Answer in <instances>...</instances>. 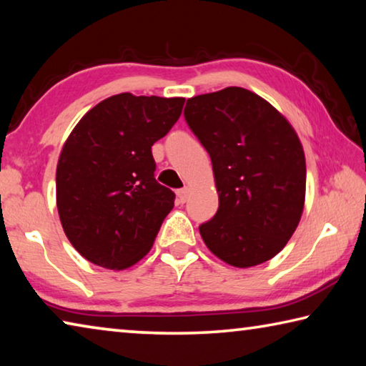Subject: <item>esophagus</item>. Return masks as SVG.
Returning <instances> with one entry per match:
<instances>
[{
	"label": "esophagus",
	"instance_id": "obj_1",
	"mask_svg": "<svg viewBox=\"0 0 366 366\" xmlns=\"http://www.w3.org/2000/svg\"><path fill=\"white\" fill-rule=\"evenodd\" d=\"M177 200L181 202V203H185L187 202V197H189V189L187 187H184V189H179L177 192Z\"/></svg>",
	"mask_w": 366,
	"mask_h": 366
}]
</instances>
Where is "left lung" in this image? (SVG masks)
Listing matches in <instances>:
<instances>
[{"mask_svg":"<svg viewBox=\"0 0 366 366\" xmlns=\"http://www.w3.org/2000/svg\"><path fill=\"white\" fill-rule=\"evenodd\" d=\"M185 122L213 164L219 208L200 224L209 250L235 268L277 255L299 226L305 154L292 126L250 90L227 86L189 98Z\"/></svg>","mask_w":366,"mask_h":366,"instance_id":"left-lung-1","label":"left lung"}]
</instances>
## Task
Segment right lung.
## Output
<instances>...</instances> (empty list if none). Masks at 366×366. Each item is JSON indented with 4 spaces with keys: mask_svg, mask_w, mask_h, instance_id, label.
I'll return each instance as SVG.
<instances>
[{
    "mask_svg": "<svg viewBox=\"0 0 366 366\" xmlns=\"http://www.w3.org/2000/svg\"><path fill=\"white\" fill-rule=\"evenodd\" d=\"M184 102L109 97L66 140L56 169L58 213L69 242L89 262L124 269L152 249L176 198L154 179L152 147L177 122Z\"/></svg>",
    "mask_w": 366,
    "mask_h": 366,
    "instance_id": "add662e5",
    "label": "right lung"
}]
</instances>
